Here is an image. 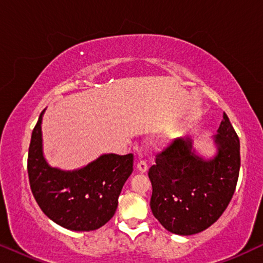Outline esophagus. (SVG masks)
<instances>
[{
    "instance_id": "34e87169",
    "label": "esophagus",
    "mask_w": 263,
    "mask_h": 263,
    "mask_svg": "<svg viewBox=\"0 0 263 263\" xmlns=\"http://www.w3.org/2000/svg\"><path fill=\"white\" fill-rule=\"evenodd\" d=\"M136 168H138L141 174H145V172H147V170H148V165H147L145 160H140L138 165H136Z\"/></svg>"
}]
</instances>
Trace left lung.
Returning a JSON list of instances; mask_svg holds the SVG:
<instances>
[{"label": "left lung", "instance_id": "1", "mask_svg": "<svg viewBox=\"0 0 263 263\" xmlns=\"http://www.w3.org/2000/svg\"><path fill=\"white\" fill-rule=\"evenodd\" d=\"M213 141L217 153L204 159L189 138L176 139L151 166V210L167 231L195 235L214 224L229 206L238 181L240 154L239 139L226 114Z\"/></svg>", "mask_w": 263, "mask_h": 263}]
</instances>
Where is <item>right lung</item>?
I'll list each match as a JSON object with an SVG mask.
<instances>
[{
  "mask_svg": "<svg viewBox=\"0 0 263 263\" xmlns=\"http://www.w3.org/2000/svg\"><path fill=\"white\" fill-rule=\"evenodd\" d=\"M42 111L32 132L27 171L38 206L53 222L71 231H93L105 225L133 172L134 156L102 154L86 166L64 171L48 164L43 153Z\"/></svg>",
  "mask_w": 263,
  "mask_h": 263,
  "instance_id": "obj_1",
  "label": "right lung"
}]
</instances>
